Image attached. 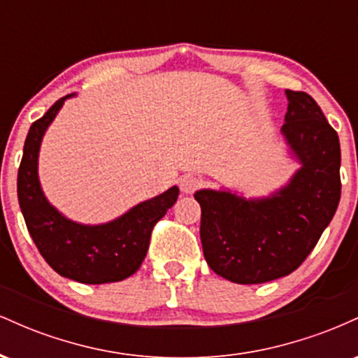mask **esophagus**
<instances>
[{
    "instance_id": "1",
    "label": "esophagus",
    "mask_w": 358,
    "mask_h": 358,
    "mask_svg": "<svg viewBox=\"0 0 358 358\" xmlns=\"http://www.w3.org/2000/svg\"><path fill=\"white\" fill-rule=\"evenodd\" d=\"M203 185L202 178H199L196 175H183L182 178H180V188H182L183 193H193L196 190V188H200Z\"/></svg>"
}]
</instances>
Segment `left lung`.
Returning a JSON list of instances; mask_svg holds the SVG:
<instances>
[{"label": "left lung", "mask_w": 358, "mask_h": 358, "mask_svg": "<svg viewBox=\"0 0 358 358\" xmlns=\"http://www.w3.org/2000/svg\"><path fill=\"white\" fill-rule=\"evenodd\" d=\"M281 131L301 163L287 187L269 199L200 190V241L210 269L237 285H261L303 264L334 219L342 193L338 134L316 101L286 90Z\"/></svg>", "instance_id": "1"}]
</instances>
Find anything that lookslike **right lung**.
<instances>
[{
  "mask_svg": "<svg viewBox=\"0 0 358 358\" xmlns=\"http://www.w3.org/2000/svg\"><path fill=\"white\" fill-rule=\"evenodd\" d=\"M67 97L57 101L28 131L16 183L20 208L40 254L60 276L84 285L122 281L145 261L153 227L175 205L178 188L171 187L109 224L82 225L65 219L45 199L36 165L45 129Z\"/></svg>",
  "mask_w": 358,
  "mask_h": 358,
  "instance_id": "1",
  "label": "right lung"
}]
</instances>
